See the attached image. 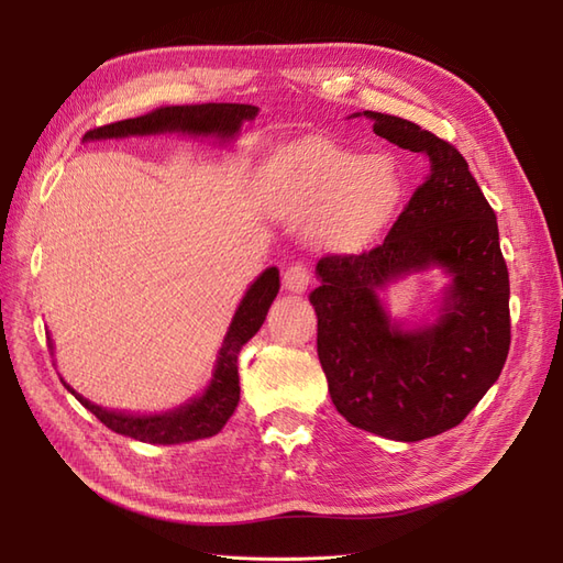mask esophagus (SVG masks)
Masks as SVG:
<instances>
[{
  "mask_svg": "<svg viewBox=\"0 0 563 563\" xmlns=\"http://www.w3.org/2000/svg\"><path fill=\"white\" fill-rule=\"evenodd\" d=\"M308 284H310V269H308V265L298 261V263L286 267V272H284V288H286V291L302 294L305 288H308Z\"/></svg>",
  "mask_w": 563,
  "mask_h": 563,
  "instance_id": "1",
  "label": "esophagus"
}]
</instances>
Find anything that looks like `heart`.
<instances>
[{
    "label": "heart",
    "instance_id": "1",
    "mask_svg": "<svg viewBox=\"0 0 563 563\" xmlns=\"http://www.w3.org/2000/svg\"><path fill=\"white\" fill-rule=\"evenodd\" d=\"M277 209L309 220L310 236L327 249H356L378 234L401 195L397 164L323 139L294 145L269 166Z\"/></svg>",
    "mask_w": 563,
    "mask_h": 563
}]
</instances>
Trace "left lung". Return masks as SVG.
I'll return each instance as SVG.
<instances>
[{"instance_id": "8db88e82", "label": "left lung", "mask_w": 563, "mask_h": 563, "mask_svg": "<svg viewBox=\"0 0 563 563\" xmlns=\"http://www.w3.org/2000/svg\"><path fill=\"white\" fill-rule=\"evenodd\" d=\"M373 133L428 162L385 242L323 255L317 354L329 395L350 424L395 441L437 437L463 422L498 380L509 352V275L498 220L460 152L408 119L364 112ZM452 275L432 328L406 332L377 294L411 271Z\"/></svg>"}]
</instances>
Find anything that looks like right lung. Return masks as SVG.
Masks as SVG:
<instances>
[{
	"instance_id": "right-lung-1",
	"label": "right lung",
	"mask_w": 563,
	"mask_h": 563,
	"mask_svg": "<svg viewBox=\"0 0 563 563\" xmlns=\"http://www.w3.org/2000/svg\"><path fill=\"white\" fill-rule=\"evenodd\" d=\"M258 108L240 103H201V106H166L157 108L143 117L124 119L98 126L84 133V141L100 139H126V135H150V133H190V135H218V139H232L240 133V126L246 119H255ZM279 294V269L267 267L263 275L251 284L246 296L236 308L223 347L218 352V362L211 385L201 397L192 399L176 411L166 413H117L100 408L84 399L81 395L63 383L73 391L75 399L89 408V411L117 434H124L147 444H183V441L207 439L223 430V424L234 413L240 404V373H236V356L249 340L263 327L265 314L272 300Z\"/></svg>"
}]
</instances>
